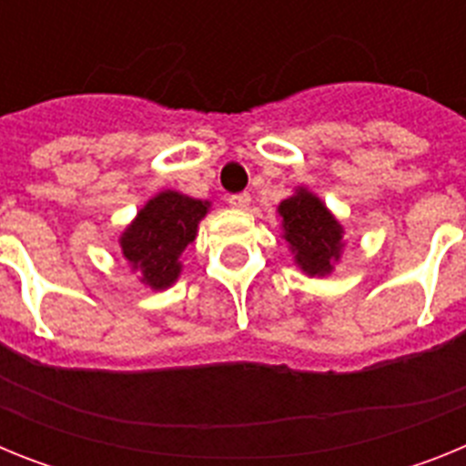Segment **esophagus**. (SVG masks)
<instances>
[{"label": "esophagus", "instance_id": "1", "mask_svg": "<svg viewBox=\"0 0 466 466\" xmlns=\"http://www.w3.org/2000/svg\"><path fill=\"white\" fill-rule=\"evenodd\" d=\"M249 203H252L249 193H238V196L228 198V205L233 209H247V208H249Z\"/></svg>", "mask_w": 466, "mask_h": 466}]
</instances>
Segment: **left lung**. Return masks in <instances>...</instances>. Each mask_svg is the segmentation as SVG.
I'll use <instances>...</instances> for the list:
<instances>
[{
  "label": "left lung",
  "mask_w": 466,
  "mask_h": 466,
  "mask_svg": "<svg viewBox=\"0 0 466 466\" xmlns=\"http://www.w3.org/2000/svg\"><path fill=\"white\" fill-rule=\"evenodd\" d=\"M282 240L296 268L308 278H327L343 258L345 228L322 198L308 187H296L278 205Z\"/></svg>",
  "instance_id": "8db88e82"
}]
</instances>
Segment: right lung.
I'll list each match as a JSON object with an SVG mask.
<instances>
[{
  "instance_id": "right-lung-1",
  "label": "right lung",
  "mask_w": 466,
  "mask_h": 466,
  "mask_svg": "<svg viewBox=\"0 0 466 466\" xmlns=\"http://www.w3.org/2000/svg\"><path fill=\"white\" fill-rule=\"evenodd\" d=\"M212 209L209 200L191 198L175 188L151 196L139 208L135 219L121 230L118 249L130 273L151 291H166L182 275L179 261L188 245L196 240L198 224Z\"/></svg>"
}]
</instances>
